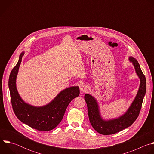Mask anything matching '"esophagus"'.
Wrapping results in <instances>:
<instances>
[{"label":"esophagus","mask_w":154,"mask_h":154,"mask_svg":"<svg viewBox=\"0 0 154 154\" xmlns=\"http://www.w3.org/2000/svg\"><path fill=\"white\" fill-rule=\"evenodd\" d=\"M80 90L82 92H86V91L88 90V86L87 85H85V84H82L80 86Z\"/></svg>","instance_id":"1"}]
</instances>
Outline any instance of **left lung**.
<instances>
[{
    "instance_id": "1",
    "label": "left lung",
    "mask_w": 154,
    "mask_h": 154,
    "mask_svg": "<svg viewBox=\"0 0 154 154\" xmlns=\"http://www.w3.org/2000/svg\"><path fill=\"white\" fill-rule=\"evenodd\" d=\"M129 60L132 62L134 66L136 73L140 79V85L134 100L125 114L116 119L105 121L100 116L96 99L89 94L85 95L90 123L94 129L102 135H108L119 132L130 126L139 116L146 94V80L137 60L132 57H129Z\"/></svg>"
}]
</instances>
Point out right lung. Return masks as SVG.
Returning <instances> with one entry per match:
<instances>
[{
	"label": "right lung",
	"instance_id": "obj_1",
	"mask_svg": "<svg viewBox=\"0 0 154 154\" xmlns=\"http://www.w3.org/2000/svg\"><path fill=\"white\" fill-rule=\"evenodd\" d=\"M24 52L12 69L8 80L11 102L17 118L30 127L39 131H49L61 121L66 109L71 101L79 96V86H72L61 91L49 103L42 106H34L26 103L19 95L16 79Z\"/></svg>",
	"mask_w": 154,
	"mask_h": 154
}]
</instances>
